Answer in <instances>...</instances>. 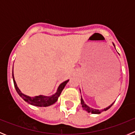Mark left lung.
<instances>
[{
    "instance_id": "left-lung-1",
    "label": "left lung",
    "mask_w": 135,
    "mask_h": 135,
    "mask_svg": "<svg viewBox=\"0 0 135 135\" xmlns=\"http://www.w3.org/2000/svg\"><path fill=\"white\" fill-rule=\"evenodd\" d=\"M81 105H82V108H84L85 110H86L87 112H91L92 114H100V113H101L103 111H106V110L109 109L110 107L113 105V104H114V103H112L111 105L109 106L108 107H107V108H104V109L101 110L93 109V108H90V107H88V106H87L86 104L84 103V100H83V99H81Z\"/></svg>"
}]
</instances>
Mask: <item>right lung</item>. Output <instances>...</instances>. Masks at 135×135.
<instances>
[{
    "instance_id": "add662e5",
    "label": "right lung",
    "mask_w": 135,
    "mask_h": 135,
    "mask_svg": "<svg viewBox=\"0 0 135 135\" xmlns=\"http://www.w3.org/2000/svg\"><path fill=\"white\" fill-rule=\"evenodd\" d=\"M12 76H13V84H14L15 88H16V91H17V93L20 95V97L23 98L25 101L28 102V103H30L32 105L36 106V107H48V106L51 105V104H54L55 102L57 100L58 97L61 95V92H62V89H64V88L65 87L66 84H67V82L69 81V80H66V81L62 82L61 85H59V87L58 88L57 91L55 95H52L51 97H46V96H42V95H40V96H36L34 97H31L27 96V95H24L21 92V91L20 90V89L18 88V87L17 86V84H16V81L14 80V77H13V74H12Z\"/></svg>"
}]
</instances>
